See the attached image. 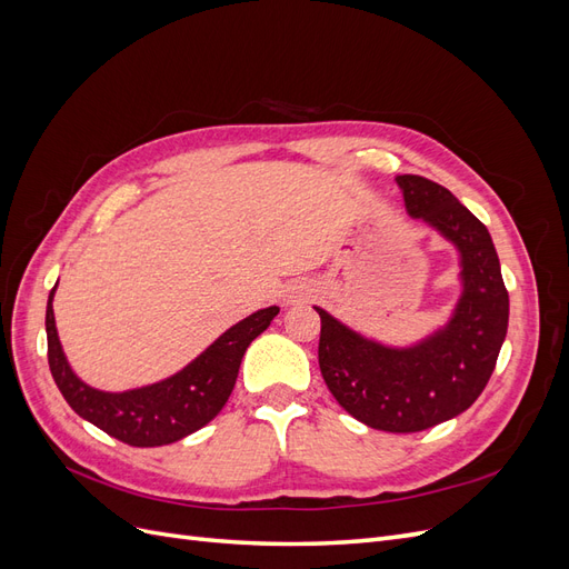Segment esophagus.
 Segmentation results:
<instances>
[{
  "mask_svg": "<svg viewBox=\"0 0 569 569\" xmlns=\"http://www.w3.org/2000/svg\"><path fill=\"white\" fill-rule=\"evenodd\" d=\"M303 297V289H295V291H291V295H289V301H297V299H301Z\"/></svg>",
  "mask_w": 569,
  "mask_h": 569,
  "instance_id": "esophagus-1",
  "label": "esophagus"
}]
</instances>
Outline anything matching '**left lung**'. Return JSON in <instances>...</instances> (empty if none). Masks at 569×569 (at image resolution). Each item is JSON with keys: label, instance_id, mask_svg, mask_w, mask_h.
Masks as SVG:
<instances>
[{"label": "left lung", "instance_id": "8db88e82", "mask_svg": "<svg viewBox=\"0 0 569 569\" xmlns=\"http://www.w3.org/2000/svg\"><path fill=\"white\" fill-rule=\"evenodd\" d=\"M406 211L435 228L460 253V299L437 332L412 347H387L322 308L318 360L339 406L382 432H422L468 410L485 391L508 332V291L485 222L449 189L399 176Z\"/></svg>", "mask_w": 569, "mask_h": 569}]
</instances>
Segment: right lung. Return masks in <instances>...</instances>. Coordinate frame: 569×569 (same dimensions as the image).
Instances as JSON below:
<instances>
[{"label": "right lung", "instance_id": "add662e5", "mask_svg": "<svg viewBox=\"0 0 569 569\" xmlns=\"http://www.w3.org/2000/svg\"><path fill=\"white\" fill-rule=\"evenodd\" d=\"M54 291L57 287L49 291L44 325L49 370L59 391L82 420L140 449L180 441L209 425L230 399L249 343L266 332L272 318L280 313L278 306H270L239 320L192 363L157 385L128 391H101L84 385L68 366L57 332L54 308H51Z\"/></svg>", "mask_w": 569, "mask_h": 569}]
</instances>
